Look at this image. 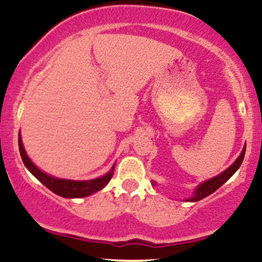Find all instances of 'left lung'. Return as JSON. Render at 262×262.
Returning a JSON list of instances; mask_svg holds the SVG:
<instances>
[{
    "mask_svg": "<svg viewBox=\"0 0 262 262\" xmlns=\"http://www.w3.org/2000/svg\"><path fill=\"white\" fill-rule=\"evenodd\" d=\"M245 149H246V145L244 146V149H243L242 154L239 155V158H237L236 160L234 161V164H231V166H229L227 170L223 171L221 175L213 177V179H209V180H207V181L201 183V185L198 186L196 189H194L193 196L187 198L186 201H188V202H197V201L203 200L204 197L209 196V194H212L213 192L217 191V189L221 187L223 183L227 182L228 180H229L230 177L236 172V170L239 169L243 160H244Z\"/></svg>",
    "mask_w": 262,
    "mask_h": 262,
    "instance_id": "left-lung-1",
    "label": "left lung"
}]
</instances>
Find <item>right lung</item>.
I'll list each match as a JSON object with an SVG mask.
<instances>
[{
  "mask_svg": "<svg viewBox=\"0 0 262 262\" xmlns=\"http://www.w3.org/2000/svg\"><path fill=\"white\" fill-rule=\"evenodd\" d=\"M18 146H19V152L20 158H22L23 164L26 165V167L31 171L37 179L40 181L45 187H48L50 191L56 193L58 196L65 197V198H81V197H87L90 194L95 193V192L100 191L103 187H106V185L111 181L113 176L114 166L110 170V172H107L106 175L98 177L95 180H89V181H74V180H65V179H58V177H53L50 175L43 172L41 170H39L34 164H33L31 159L27 155L25 146H23L22 138H20V133L18 134Z\"/></svg>",
  "mask_w": 262,
  "mask_h": 262,
  "instance_id": "obj_1",
  "label": "right lung"
}]
</instances>
